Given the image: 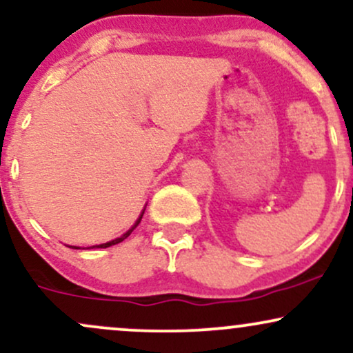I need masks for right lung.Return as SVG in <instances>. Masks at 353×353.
Instances as JSON below:
<instances>
[{
  "label": "right lung",
  "mask_w": 353,
  "mask_h": 353,
  "mask_svg": "<svg viewBox=\"0 0 353 353\" xmlns=\"http://www.w3.org/2000/svg\"><path fill=\"white\" fill-rule=\"evenodd\" d=\"M143 214H144V210H143ZM143 214H141V216H139V219H137V221H136V224H134V225H132V228H131V229H129V230H128V232H125V234H123V236H121V237H117V239H114V241H111V242H106V244H101V245H96V247H98V249H106V247H111V245H114V244H119V242H123V241H124V239H125V237H129V236H131V232H132V230H134V229L137 228V225H139L141 219H143ZM72 249H79V247H72ZM91 249H94V247H91Z\"/></svg>",
  "instance_id": "1"
}]
</instances>
